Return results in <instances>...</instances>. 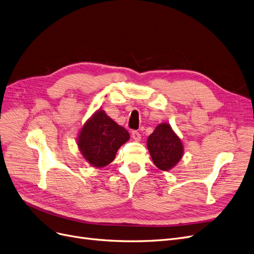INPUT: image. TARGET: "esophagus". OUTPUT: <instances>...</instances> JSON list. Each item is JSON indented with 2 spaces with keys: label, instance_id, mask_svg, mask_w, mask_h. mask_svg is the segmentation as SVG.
I'll return each mask as SVG.
<instances>
[{
  "label": "esophagus",
  "instance_id": "1",
  "mask_svg": "<svg viewBox=\"0 0 254 254\" xmlns=\"http://www.w3.org/2000/svg\"><path fill=\"white\" fill-rule=\"evenodd\" d=\"M132 138L135 140V141H140V139H141V135L138 132V130H133L132 132Z\"/></svg>",
  "mask_w": 254,
  "mask_h": 254
}]
</instances>
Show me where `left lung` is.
<instances>
[{"instance_id":"obj_1","label":"left lung","mask_w":254,"mask_h":254,"mask_svg":"<svg viewBox=\"0 0 254 254\" xmlns=\"http://www.w3.org/2000/svg\"><path fill=\"white\" fill-rule=\"evenodd\" d=\"M147 148L154 164L161 171L174 167L183 156V145L171 126L159 125L147 138Z\"/></svg>"}]
</instances>
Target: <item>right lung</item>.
I'll return each mask as SVG.
<instances>
[{
	"instance_id": "add662e5",
	"label": "right lung",
	"mask_w": 254,
	"mask_h": 254,
	"mask_svg": "<svg viewBox=\"0 0 254 254\" xmlns=\"http://www.w3.org/2000/svg\"><path fill=\"white\" fill-rule=\"evenodd\" d=\"M128 139L127 130L99 110L81 128L77 144L90 164L102 167L114 160L118 148Z\"/></svg>"
}]
</instances>
